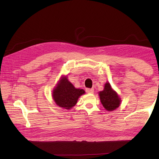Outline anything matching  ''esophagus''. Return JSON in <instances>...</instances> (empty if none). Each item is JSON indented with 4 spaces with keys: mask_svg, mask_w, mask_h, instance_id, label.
Returning a JSON list of instances; mask_svg holds the SVG:
<instances>
[{
    "mask_svg": "<svg viewBox=\"0 0 159 159\" xmlns=\"http://www.w3.org/2000/svg\"><path fill=\"white\" fill-rule=\"evenodd\" d=\"M85 91H86V92L88 93H93L94 89H93V88H87L85 89Z\"/></svg>",
    "mask_w": 159,
    "mask_h": 159,
    "instance_id": "esophagus-1",
    "label": "esophagus"
}]
</instances>
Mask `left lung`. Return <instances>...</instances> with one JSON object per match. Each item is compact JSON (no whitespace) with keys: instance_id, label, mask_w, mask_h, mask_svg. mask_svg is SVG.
Returning a JSON list of instances; mask_svg holds the SVG:
<instances>
[{"instance_id":"left-lung-1","label":"left lung","mask_w":159,"mask_h":159,"mask_svg":"<svg viewBox=\"0 0 159 159\" xmlns=\"http://www.w3.org/2000/svg\"><path fill=\"white\" fill-rule=\"evenodd\" d=\"M99 95L103 106L107 111H113L119 106L121 100L109 83L105 84L103 91H100Z\"/></svg>"}]
</instances>
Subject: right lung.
I'll return each mask as SVG.
<instances>
[{
    "mask_svg": "<svg viewBox=\"0 0 159 159\" xmlns=\"http://www.w3.org/2000/svg\"><path fill=\"white\" fill-rule=\"evenodd\" d=\"M85 93V91L76 89L66 78H62L53 91L54 102L60 107L70 109L76 104L80 96Z\"/></svg>",
    "mask_w": 159,
    "mask_h": 159,
    "instance_id": "right-lung-1",
    "label": "right lung"
}]
</instances>
